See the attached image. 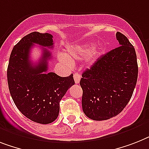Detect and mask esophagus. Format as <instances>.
Listing matches in <instances>:
<instances>
[{
    "label": "esophagus",
    "mask_w": 149,
    "mask_h": 149,
    "mask_svg": "<svg viewBox=\"0 0 149 149\" xmlns=\"http://www.w3.org/2000/svg\"><path fill=\"white\" fill-rule=\"evenodd\" d=\"M74 79L75 84H78L81 80V74L79 73H74Z\"/></svg>",
    "instance_id": "34e87169"
}]
</instances>
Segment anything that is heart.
Returning a JSON list of instances; mask_svg holds the SVG:
<instances>
[{
    "label": "heart",
    "mask_w": 149,
    "mask_h": 149,
    "mask_svg": "<svg viewBox=\"0 0 149 149\" xmlns=\"http://www.w3.org/2000/svg\"><path fill=\"white\" fill-rule=\"evenodd\" d=\"M90 54L89 58L91 61H94L97 58L98 55V51L97 49H93L91 45H77L75 47H70L68 48L65 52V57H61V60L65 63L70 64V61H73V60H80L84 58ZM68 59L69 60H67Z\"/></svg>",
    "instance_id": "heart-1"
}]
</instances>
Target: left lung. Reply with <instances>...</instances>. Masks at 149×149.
I'll use <instances>...</instances> for the list:
<instances>
[{"instance_id":"8db88e82","label":"left lung","mask_w":149,"mask_h":149,"mask_svg":"<svg viewBox=\"0 0 149 149\" xmlns=\"http://www.w3.org/2000/svg\"><path fill=\"white\" fill-rule=\"evenodd\" d=\"M120 46L99 58L82 74V109L93 120H106L121 113L130 100L138 77L133 45L117 32Z\"/></svg>"}]
</instances>
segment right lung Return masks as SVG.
<instances>
[{"mask_svg":"<svg viewBox=\"0 0 149 149\" xmlns=\"http://www.w3.org/2000/svg\"><path fill=\"white\" fill-rule=\"evenodd\" d=\"M52 35L33 32L14 45L7 67V83L13 102L18 110L30 120L49 124L57 119L59 103L68 88L74 84L73 74L60 77L47 72L52 54L45 48L38 64L29 59L34 44L52 48Z\"/></svg>","mask_w":149,"mask_h":149,"instance_id":"right-lung-1","label":"right lung"}]
</instances>
